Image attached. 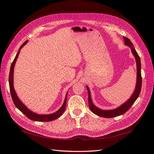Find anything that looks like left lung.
I'll return each instance as SVG.
<instances>
[{"label": "left lung", "mask_w": 154, "mask_h": 154, "mask_svg": "<svg viewBox=\"0 0 154 154\" xmlns=\"http://www.w3.org/2000/svg\"><path fill=\"white\" fill-rule=\"evenodd\" d=\"M125 40V45L126 46H128L129 47L131 50V52L134 55L136 62H137V85L135 90L133 92L131 97L125 103L122 104L118 107V108L112 109V110H102L101 109L97 108L93 104L91 97L90 91L88 86H87V89L88 91V101H89V107L91 111L94 113L95 115L103 117V118H113L116 117L119 115H122L124 113H125L127 111H128L131 106L133 105V104L135 102L137 99L138 97L140 91H141L142 88V75H141V62H140V58L139 55H138L137 52L136 51L134 46L133 45V43L130 41V39L128 38L123 37Z\"/></svg>", "instance_id": "left-lung-1"}]
</instances>
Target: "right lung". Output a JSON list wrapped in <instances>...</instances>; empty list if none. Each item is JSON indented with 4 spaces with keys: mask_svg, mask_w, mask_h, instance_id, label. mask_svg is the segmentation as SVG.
Wrapping results in <instances>:
<instances>
[{
    "mask_svg": "<svg viewBox=\"0 0 154 154\" xmlns=\"http://www.w3.org/2000/svg\"><path fill=\"white\" fill-rule=\"evenodd\" d=\"M27 43V41L25 42L20 47L17 53L16 54V56L14 58V60H13L11 66V69H10V72H9V88H10V91H11V97L12 99V101L14 102V104L16 106V108L21 111L23 114H24L27 118L30 119L31 120H33V121H36V122H51L53 121V120H55L59 118L60 116H61L62 115L63 113L65 108H66V96H67V93L66 94V97L65 99V101L62 105V106L60 108L59 110H58L57 112L53 113V114L51 115H39L38 114H36L35 112H32L30 110H29L21 102V101L19 99L18 97L16 95V93L14 91V85H13V74H14V65L16 63V62L17 60V58L18 57V55L19 54V51L22 48L23 46L26 45V43Z\"/></svg>",
    "mask_w": 154,
    "mask_h": 154,
    "instance_id": "obj_1",
    "label": "right lung"
}]
</instances>
